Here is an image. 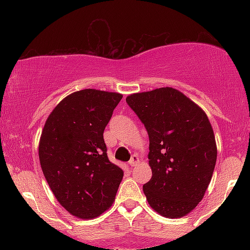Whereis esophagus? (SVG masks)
<instances>
[{
    "label": "esophagus",
    "mask_w": 250,
    "mask_h": 250,
    "mask_svg": "<svg viewBox=\"0 0 250 250\" xmlns=\"http://www.w3.org/2000/svg\"><path fill=\"white\" fill-rule=\"evenodd\" d=\"M139 162H140V157L137 156V155H133L130 159V161H129V166H130V167H135V166H136Z\"/></svg>",
    "instance_id": "esophagus-1"
}]
</instances>
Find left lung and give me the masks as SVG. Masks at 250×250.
Listing matches in <instances>:
<instances>
[{
    "label": "left lung",
    "mask_w": 250,
    "mask_h": 250,
    "mask_svg": "<svg viewBox=\"0 0 250 250\" xmlns=\"http://www.w3.org/2000/svg\"><path fill=\"white\" fill-rule=\"evenodd\" d=\"M125 101L149 135L153 176L143 185L149 206L169 219L186 216L202 201L216 163L207 114L171 87L131 94Z\"/></svg>",
    "instance_id": "1"
}]
</instances>
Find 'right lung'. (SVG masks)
Returning <instances> with one entry per match:
<instances>
[{
  "mask_svg": "<svg viewBox=\"0 0 250 250\" xmlns=\"http://www.w3.org/2000/svg\"><path fill=\"white\" fill-rule=\"evenodd\" d=\"M122 94L83 89L65 96L48 116L39 157L48 185L68 213L83 220L109 209L123 170L108 160L103 131Z\"/></svg>",
  "mask_w": 250,
  "mask_h": 250,
  "instance_id": "obj_1",
  "label": "right lung"
}]
</instances>
